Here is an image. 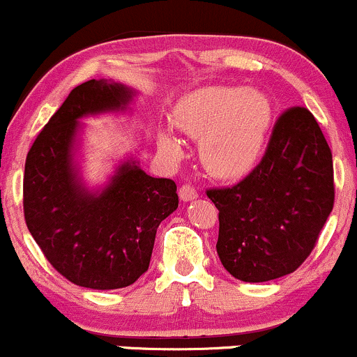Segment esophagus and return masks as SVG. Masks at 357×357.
<instances>
[{"instance_id":"1","label":"esophagus","mask_w":357,"mask_h":357,"mask_svg":"<svg viewBox=\"0 0 357 357\" xmlns=\"http://www.w3.org/2000/svg\"><path fill=\"white\" fill-rule=\"evenodd\" d=\"M179 198H181L183 202H191V199L198 198V191H196V188L191 186V184H183V186L179 188Z\"/></svg>"}]
</instances>
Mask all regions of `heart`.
I'll use <instances>...</instances> for the list:
<instances>
[{
    "label": "heart",
    "mask_w": 357,
    "mask_h": 357,
    "mask_svg": "<svg viewBox=\"0 0 357 357\" xmlns=\"http://www.w3.org/2000/svg\"><path fill=\"white\" fill-rule=\"evenodd\" d=\"M174 124L199 139V159L208 173L233 179L252 171L260 159L270 129V105L253 89H203L179 102ZM158 146L174 161L183 155L181 142L167 127L158 132Z\"/></svg>",
    "instance_id": "obj_1"
}]
</instances>
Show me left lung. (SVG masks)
<instances>
[{"label":"left lung","instance_id":"left-lung-1","mask_svg":"<svg viewBox=\"0 0 357 357\" xmlns=\"http://www.w3.org/2000/svg\"><path fill=\"white\" fill-rule=\"evenodd\" d=\"M206 195L220 211L216 252L233 277L268 282L296 272L334 206L333 153L312 114L287 109L255 169Z\"/></svg>","mask_w":357,"mask_h":357}]
</instances>
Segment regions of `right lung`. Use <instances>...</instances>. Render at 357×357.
I'll return each instance as SVG.
<instances>
[{
	"label": "right lung",
	"mask_w": 357,
	"mask_h": 357,
	"mask_svg": "<svg viewBox=\"0 0 357 357\" xmlns=\"http://www.w3.org/2000/svg\"><path fill=\"white\" fill-rule=\"evenodd\" d=\"M134 90L89 80L68 93L28 151L24 221L45 258L72 284L122 289L149 268L159 223L178 208L173 179L126 161L102 191H89L73 161L79 119L124 110Z\"/></svg>",
	"instance_id": "obj_1"
}]
</instances>
